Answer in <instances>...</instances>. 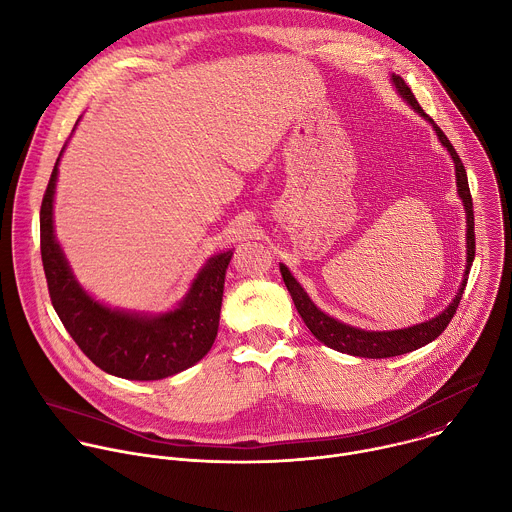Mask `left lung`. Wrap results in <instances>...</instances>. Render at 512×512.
<instances>
[{
	"label": "left lung",
	"instance_id": "8db88e82",
	"mask_svg": "<svg viewBox=\"0 0 512 512\" xmlns=\"http://www.w3.org/2000/svg\"><path fill=\"white\" fill-rule=\"evenodd\" d=\"M390 82L396 88V92L400 94V98L434 128L440 144L448 150V154L454 162V175H456V187H458L456 193H458L464 213H466V265H464L462 281H460V287H458L454 299L438 315H434L426 321L402 327V329H386V331L362 329V327H354L350 323L339 321V319L331 317L329 313L321 311L313 303V299L307 295V291L301 287V283L291 275L289 267L279 263V271L283 275L285 287L291 293V299H293L301 319L305 321L309 331L317 337V342H321L323 346H327L335 352L358 356V358H372V360L410 354V352L434 342V339L448 327L450 319L456 313V307L462 299V293H464V287L468 281V273H470V267L474 261V213H472V197H470V189H468V177H466L464 164L458 158V154H456L454 146L450 144V140L446 138V134L440 130V126L422 110V106L418 104V100L414 98V94L406 86V82L396 74L390 76Z\"/></svg>",
	"mask_w": 512,
	"mask_h": 512
}]
</instances>
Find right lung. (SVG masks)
Segmentation results:
<instances>
[{
    "label": "right lung",
    "mask_w": 512,
    "mask_h": 512,
    "mask_svg": "<svg viewBox=\"0 0 512 512\" xmlns=\"http://www.w3.org/2000/svg\"><path fill=\"white\" fill-rule=\"evenodd\" d=\"M66 144L54 164L40 211L42 263L58 317L78 348L110 376L152 382L189 370L215 344L233 249L209 257L185 297L170 309L136 311L96 299L76 279L54 227L58 166Z\"/></svg>",
    "instance_id": "obj_1"
}]
</instances>
